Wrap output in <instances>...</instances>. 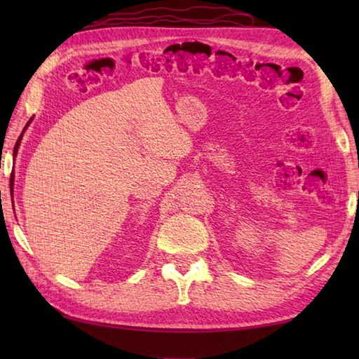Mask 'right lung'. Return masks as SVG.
<instances>
[{
	"instance_id": "1",
	"label": "right lung",
	"mask_w": 359,
	"mask_h": 359,
	"mask_svg": "<svg viewBox=\"0 0 359 359\" xmlns=\"http://www.w3.org/2000/svg\"><path fill=\"white\" fill-rule=\"evenodd\" d=\"M30 121H32V118H30L29 121H27V125L25 126V129H22V133L26 131V128L29 126V123ZM22 133H21V135L18 137V142H17V144H15V148H13V156H17V152H18V147H20V142H21V137H22ZM11 187H13V172H12V175H11Z\"/></svg>"
}]
</instances>
